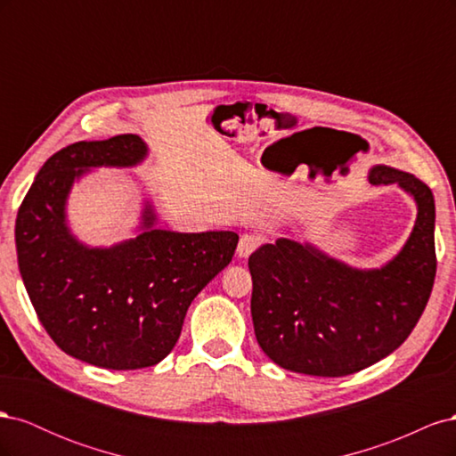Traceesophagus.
<instances>
[{
  "instance_id": "1",
  "label": "esophagus",
  "mask_w": 456,
  "mask_h": 456,
  "mask_svg": "<svg viewBox=\"0 0 456 456\" xmlns=\"http://www.w3.org/2000/svg\"><path fill=\"white\" fill-rule=\"evenodd\" d=\"M265 243V238L256 236V233H243L240 243H238V255L240 256H249L251 253H255L258 247Z\"/></svg>"
}]
</instances>
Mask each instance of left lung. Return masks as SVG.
Returning <instances> with one entry per match:
<instances>
[{"instance_id": "1", "label": "left lung", "mask_w": 456, "mask_h": 456, "mask_svg": "<svg viewBox=\"0 0 456 456\" xmlns=\"http://www.w3.org/2000/svg\"><path fill=\"white\" fill-rule=\"evenodd\" d=\"M370 184H397L419 215L403 249L379 270H357L312 245L280 238L249 256L255 335L273 363L312 377H346L402 346L436 280V205L415 175L377 165Z\"/></svg>"}]
</instances>
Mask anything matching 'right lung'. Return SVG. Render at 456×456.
<instances>
[{"label":"right lung","mask_w":456,"mask_h":456,"mask_svg":"<svg viewBox=\"0 0 456 456\" xmlns=\"http://www.w3.org/2000/svg\"><path fill=\"white\" fill-rule=\"evenodd\" d=\"M136 134L76 142L53 154L19 207V270L47 335L86 363L133 370L159 363L181 337L191 300L236 253V232L154 228L110 249L81 245L66 226V198L91 167H133L146 158Z\"/></svg>","instance_id":"obj_1"}]
</instances>
